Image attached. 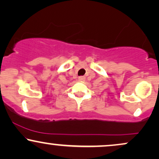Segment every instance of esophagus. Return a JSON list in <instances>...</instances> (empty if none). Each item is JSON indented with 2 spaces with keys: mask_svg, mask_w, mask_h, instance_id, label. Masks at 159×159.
Segmentation results:
<instances>
[{
  "mask_svg": "<svg viewBox=\"0 0 159 159\" xmlns=\"http://www.w3.org/2000/svg\"><path fill=\"white\" fill-rule=\"evenodd\" d=\"M78 80H79V81L81 82L84 81H85V77H84V76H80V77L78 78Z\"/></svg>",
  "mask_w": 159,
  "mask_h": 159,
  "instance_id": "1",
  "label": "esophagus"
}]
</instances>
